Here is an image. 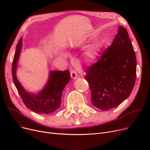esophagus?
Listing matches in <instances>:
<instances>
[{
    "label": "esophagus",
    "mask_w": 150,
    "mask_h": 150,
    "mask_svg": "<svg viewBox=\"0 0 150 150\" xmlns=\"http://www.w3.org/2000/svg\"><path fill=\"white\" fill-rule=\"evenodd\" d=\"M70 75H71V77L72 78V79H74V80L76 79V78L78 76L77 73L76 72V71L74 70H70Z\"/></svg>",
    "instance_id": "34e87169"
}]
</instances>
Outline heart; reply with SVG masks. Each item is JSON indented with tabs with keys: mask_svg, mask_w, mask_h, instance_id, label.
I'll use <instances>...</instances> for the list:
<instances>
[{
	"mask_svg": "<svg viewBox=\"0 0 150 150\" xmlns=\"http://www.w3.org/2000/svg\"><path fill=\"white\" fill-rule=\"evenodd\" d=\"M96 38V35L95 34L92 35L91 36L92 39H94ZM104 45H105L104 39L102 38L98 39L95 42H94L91 46H90L89 48L85 51L84 54L85 59L88 62H93L95 61L98 57V55L101 52V50L103 49Z\"/></svg>",
	"mask_w": 150,
	"mask_h": 150,
	"instance_id": "heart-1",
	"label": "heart"
}]
</instances>
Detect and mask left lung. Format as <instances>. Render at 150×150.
<instances>
[{
    "label": "left lung",
    "instance_id": "1",
    "mask_svg": "<svg viewBox=\"0 0 150 150\" xmlns=\"http://www.w3.org/2000/svg\"><path fill=\"white\" fill-rule=\"evenodd\" d=\"M136 57L127 30L119 26L111 45L86 70L93 106L108 111L131 94L136 78Z\"/></svg>",
    "mask_w": 150,
    "mask_h": 150
}]
</instances>
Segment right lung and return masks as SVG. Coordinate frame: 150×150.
<instances>
[{
	"label": "right lung",
	"mask_w": 150,
	"mask_h": 150,
	"mask_svg": "<svg viewBox=\"0 0 150 150\" xmlns=\"http://www.w3.org/2000/svg\"><path fill=\"white\" fill-rule=\"evenodd\" d=\"M22 43L21 38L16 46L12 64V76L14 85L23 103L31 111L39 114H51L57 110L61 104L62 91L70 78L69 70L50 71L48 82L42 91L38 93L27 92L16 76L17 62L22 49Z\"/></svg>",
	"instance_id": "1"
}]
</instances>
